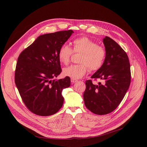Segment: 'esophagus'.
Segmentation results:
<instances>
[{
	"label": "esophagus",
	"instance_id": "esophagus-1",
	"mask_svg": "<svg viewBox=\"0 0 147 147\" xmlns=\"http://www.w3.org/2000/svg\"><path fill=\"white\" fill-rule=\"evenodd\" d=\"M71 82L72 83H74L78 82V80L75 79H73V78H71Z\"/></svg>",
	"mask_w": 147,
	"mask_h": 147
}]
</instances>
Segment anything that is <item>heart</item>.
<instances>
[{
  "mask_svg": "<svg viewBox=\"0 0 147 147\" xmlns=\"http://www.w3.org/2000/svg\"><path fill=\"white\" fill-rule=\"evenodd\" d=\"M72 45L73 49L66 44L61 46L58 53V60L62 64H67L73 52L80 53V64L65 67L63 69L64 76L75 79H80L86 74L89 68L91 71H97L102 67L107 56L106 49L102 46L97 45L95 41L86 36L75 38Z\"/></svg>",
  "mask_w": 147,
  "mask_h": 147,
  "instance_id": "b5f03b06",
  "label": "heart"
}]
</instances>
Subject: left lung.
Here are the masks:
<instances>
[{"mask_svg":"<svg viewBox=\"0 0 147 147\" xmlns=\"http://www.w3.org/2000/svg\"><path fill=\"white\" fill-rule=\"evenodd\" d=\"M103 43L107 51L102 67L91 78L102 80L98 85L91 80L86 81L83 94L84 104L91 112L98 115L107 114L119 105L128 90L131 80L128 56L121 46L106 36Z\"/></svg>","mask_w":147,"mask_h":147,"instance_id":"obj_1","label":"left lung"}]
</instances>
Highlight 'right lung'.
<instances>
[{"mask_svg": "<svg viewBox=\"0 0 147 147\" xmlns=\"http://www.w3.org/2000/svg\"><path fill=\"white\" fill-rule=\"evenodd\" d=\"M73 33L69 30L41 35L20 54L15 83L22 101L36 115H53L63 105L62 91L70 86V78L52 79L62 71L59 49Z\"/></svg>", "mask_w": 147, "mask_h": 147, "instance_id": "1", "label": "right lung"}]
</instances>
